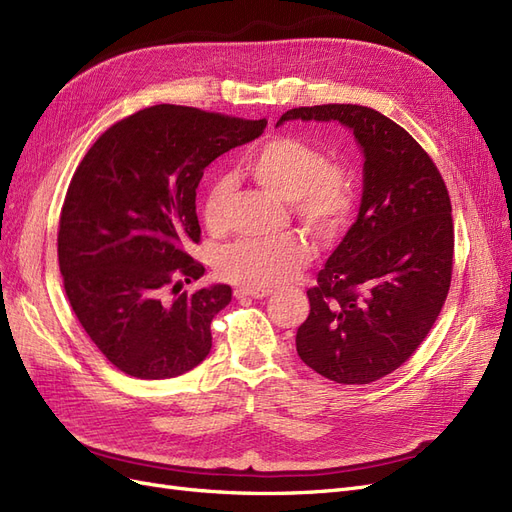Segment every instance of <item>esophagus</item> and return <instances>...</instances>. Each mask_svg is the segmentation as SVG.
<instances>
[{
    "instance_id": "1",
    "label": "esophagus",
    "mask_w": 512,
    "mask_h": 512,
    "mask_svg": "<svg viewBox=\"0 0 512 512\" xmlns=\"http://www.w3.org/2000/svg\"><path fill=\"white\" fill-rule=\"evenodd\" d=\"M271 290H250V288H235V297L237 299H245V297H252V299H265L269 297Z\"/></svg>"
}]
</instances>
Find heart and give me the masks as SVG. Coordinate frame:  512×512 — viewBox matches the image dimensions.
I'll return each instance as SVG.
<instances>
[{"mask_svg": "<svg viewBox=\"0 0 512 512\" xmlns=\"http://www.w3.org/2000/svg\"><path fill=\"white\" fill-rule=\"evenodd\" d=\"M245 170L262 190L290 203L292 213L318 237H335L354 213L356 185L344 166L329 162L303 138L277 136L245 160ZM235 183L215 179L203 198L205 226L222 235L230 224ZM312 258L309 243L288 232L275 239H241L226 245L215 258L224 282L250 290H269L292 280Z\"/></svg>", "mask_w": 512, "mask_h": 512, "instance_id": "1", "label": "heart"}]
</instances>
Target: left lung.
I'll use <instances>...</instances> for the list:
<instances>
[{
    "mask_svg": "<svg viewBox=\"0 0 512 512\" xmlns=\"http://www.w3.org/2000/svg\"><path fill=\"white\" fill-rule=\"evenodd\" d=\"M288 119L344 123L365 156L359 218L307 290L297 352L333 382H376L423 344L451 288L455 228L446 183L429 153L374 108L299 106L277 126Z\"/></svg>",
    "mask_w": 512,
    "mask_h": 512,
    "instance_id": "1",
    "label": "left lung"
}]
</instances>
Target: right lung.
Segmentation results:
<instances>
[{
  "mask_svg": "<svg viewBox=\"0 0 512 512\" xmlns=\"http://www.w3.org/2000/svg\"><path fill=\"white\" fill-rule=\"evenodd\" d=\"M267 119L158 104L108 128L85 153L59 215L57 256L72 312L123 374L164 380L211 350L226 284L181 290L205 267L196 188L222 153L254 141Z\"/></svg>",
  "mask_w": 512,
  "mask_h": 512,
  "instance_id": "right-lung-1",
  "label": "right lung"
}]
</instances>
